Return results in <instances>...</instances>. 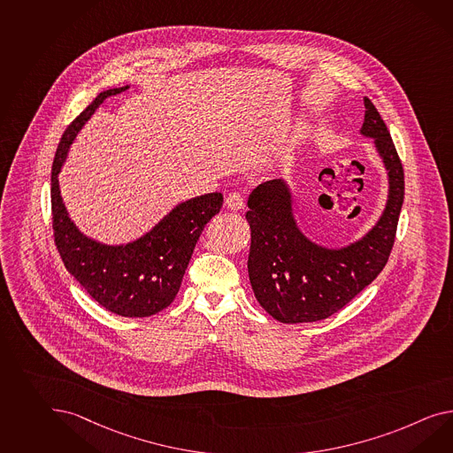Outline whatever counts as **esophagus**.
<instances>
[{
	"label": "esophagus",
	"instance_id": "obj_1",
	"mask_svg": "<svg viewBox=\"0 0 453 453\" xmlns=\"http://www.w3.org/2000/svg\"><path fill=\"white\" fill-rule=\"evenodd\" d=\"M225 205L230 210H242L244 207V198L242 194L238 192H232L226 200H225Z\"/></svg>",
	"mask_w": 453,
	"mask_h": 453
}]
</instances>
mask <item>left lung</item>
Returning a JSON list of instances; mask_svg holds the SVG:
<instances>
[{"label":"left lung","mask_w":453,"mask_h":453,"mask_svg":"<svg viewBox=\"0 0 453 453\" xmlns=\"http://www.w3.org/2000/svg\"><path fill=\"white\" fill-rule=\"evenodd\" d=\"M360 133L372 138L388 173L383 213L360 240L330 248L305 236L284 179L259 184L248 197L251 228L248 274L256 299L282 324L317 322L343 309L388 263L404 202V171L383 118L365 96Z\"/></svg>","instance_id":"1"}]
</instances>
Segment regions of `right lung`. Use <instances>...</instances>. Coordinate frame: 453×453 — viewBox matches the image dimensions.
I'll list each match as a JSON object with an SVG mask.
<instances>
[{
  "label": "right lung",
  "instance_id": "add662e5",
  "mask_svg": "<svg viewBox=\"0 0 453 453\" xmlns=\"http://www.w3.org/2000/svg\"><path fill=\"white\" fill-rule=\"evenodd\" d=\"M128 88L98 93L62 134L50 175L52 226L64 265L95 301L121 317H150L174 301L198 238L220 211L223 196L211 192L180 202L150 232L125 244L96 242L70 220L58 179L70 144L108 96Z\"/></svg>",
  "mask_w": 453,
  "mask_h": 453
}]
</instances>
